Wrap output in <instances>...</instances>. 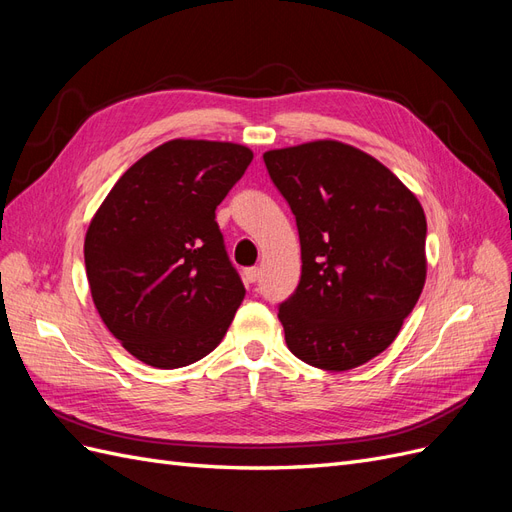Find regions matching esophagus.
<instances>
[{
	"mask_svg": "<svg viewBox=\"0 0 512 512\" xmlns=\"http://www.w3.org/2000/svg\"><path fill=\"white\" fill-rule=\"evenodd\" d=\"M243 277H245V280L250 282V284H256V282H258V277H260V269H258V267L245 269V271H243Z\"/></svg>",
	"mask_w": 512,
	"mask_h": 512,
	"instance_id": "obj_1",
	"label": "esophagus"
}]
</instances>
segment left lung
Masks as SVG:
<instances>
[{
    "label": "left lung",
    "instance_id": "obj_1",
    "mask_svg": "<svg viewBox=\"0 0 512 512\" xmlns=\"http://www.w3.org/2000/svg\"><path fill=\"white\" fill-rule=\"evenodd\" d=\"M262 160L301 241V282L277 314L290 352L327 371L371 361L425 286L421 203L384 164L339 141L273 149Z\"/></svg>",
    "mask_w": 512,
    "mask_h": 512
}]
</instances>
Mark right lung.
Returning <instances> with one entry per match:
<instances>
[{
	"label": "right lung",
	"instance_id": "obj_1",
	"mask_svg": "<svg viewBox=\"0 0 512 512\" xmlns=\"http://www.w3.org/2000/svg\"><path fill=\"white\" fill-rule=\"evenodd\" d=\"M254 153L237 143L168 141L119 177L85 235L91 299L138 361L196 363L222 342L245 288L215 209Z\"/></svg>",
	"mask_w": 512,
	"mask_h": 512
}]
</instances>
